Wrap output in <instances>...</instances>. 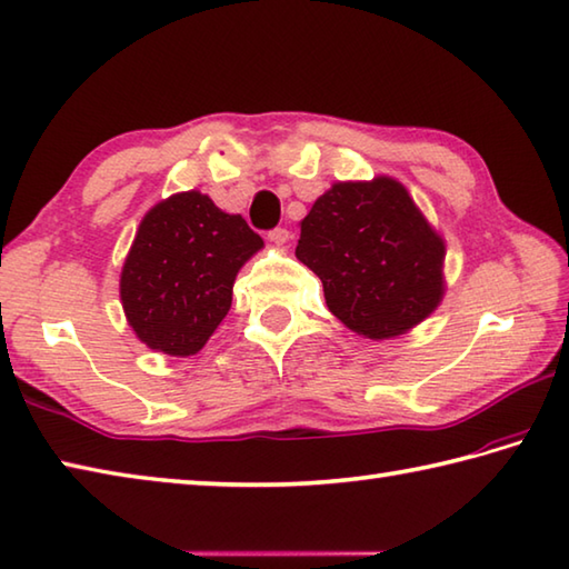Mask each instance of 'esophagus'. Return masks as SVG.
<instances>
[{
    "mask_svg": "<svg viewBox=\"0 0 569 569\" xmlns=\"http://www.w3.org/2000/svg\"><path fill=\"white\" fill-rule=\"evenodd\" d=\"M267 238H270L274 248H282V244L289 242V230L287 228H274L270 234H267Z\"/></svg>",
    "mask_w": 569,
    "mask_h": 569,
    "instance_id": "34e87169",
    "label": "esophagus"
}]
</instances>
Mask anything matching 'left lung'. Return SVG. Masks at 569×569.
I'll return each instance as SVG.
<instances>
[{
    "mask_svg": "<svg viewBox=\"0 0 569 569\" xmlns=\"http://www.w3.org/2000/svg\"><path fill=\"white\" fill-rule=\"evenodd\" d=\"M299 228L297 260L359 337H401L441 305L446 242L396 178L339 180Z\"/></svg>",
    "mask_w": 569,
    "mask_h": 569,
    "instance_id": "8db88e82",
    "label": "left lung"
}]
</instances>
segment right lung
<instances>
[{
  "instance_id": "add662e5",
  "label": "right lung",
  "mask_w": 569,
  "mask_h": 569,
  "mask_svg": "<svg viewBox=\"0 0 569 569\" xmlns=\"http://www.w3.org/2000/svg\"><path fill=\"white\" fill-rule=\"evenodd\" d=\"M264 242L242 216L200 190L176 192L146 212L121 270L128 327L148 349L192 357L232 305L240 267Z\"/></svg>"
}]
</instances>
